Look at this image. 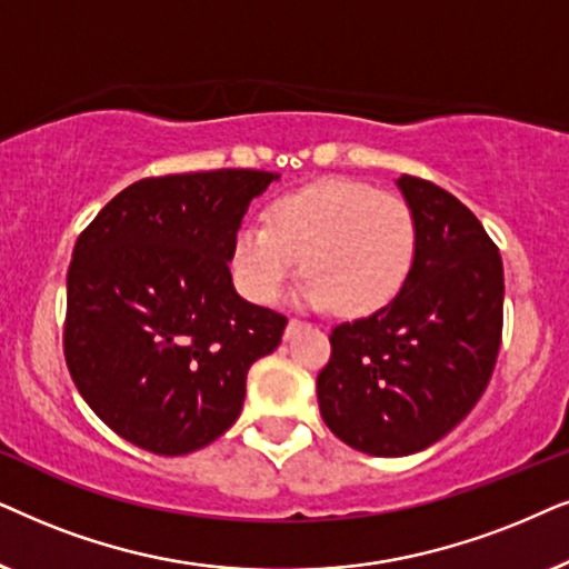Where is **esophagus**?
Masks as SVG:
<instances>
[{
    "label": "esophagus",
    "instance_id": "1",
    "mask_svg": "<svg viewBox=\"0 0 569 569\" xmlns=\"http://www.w3.org/2000/svg\"><path fill=\"white\" fill-rule=\"evenodd\" d=\"M299 328H301V320H297V317H291L289 325H286V338H291Z\"/></svg>",
    "mask_w": 569,
    "mask_h": 569
}]
</instances>
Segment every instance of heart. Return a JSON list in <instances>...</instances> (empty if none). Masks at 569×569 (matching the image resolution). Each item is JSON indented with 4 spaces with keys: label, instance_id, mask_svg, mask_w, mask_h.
I'll use <instances>...</instances> for the list:
<instances>
[{
    "label": "heart",
    "instance_id": "obj_1",
    "mask_svg": "<svg viewBox=\"0 0 569 569\" xmlns=\"http://www.w3.org/2000/svg\"><path fill=\"white\" fill-rule=\"evenodd\" d=\"M416 252L419 226L403 197L367 181L320 179L278 197L268 223H241L231 268L247 299L272 305L301 260L307 307L367 317L403 291Z\"/></svg>",
    "mask_w": 569,
    "mask_h": 569
}]
</instances>
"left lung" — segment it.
I'll return each mask as SVG.
<instances>
[{
    "label": "left lung",
    "instance_id": "8db88e82",
    "mask_svg": "<svg viewBox=\"0 0 569 569\" xmlns=\"http://www.w3.org/2000/svg\"><path fill=\"white\" fill-rule=\"evenodd\" d=\"M419 226L403 291L380 312L330 332L317 375L328 429L377 458L419 452L471 413L502 343V257L458 197L419 177L398 179Z\"/></svg>",
    "mask_w": 569,
    "mask_h": 569
}]
</instances>
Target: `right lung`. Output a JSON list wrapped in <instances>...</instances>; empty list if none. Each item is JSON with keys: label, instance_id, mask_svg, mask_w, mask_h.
Wrapping results in <instances>:
<instances>
[{"label": "right lung", "instance_id": "obj_1", "mask_svg": "<svg viewBox=\"0 0 569 569\" xmlns=\"http://www.w3.org/2000/svg\"><path fill=\"white\" fill-rule=\"evenodd\" d=\"M278 173L218 169L140 179L74 244L64 359L106 427L156 456H187L239 419L249 367L286 317L231 283L249 202Z\"/></svg>", "mask_w": 569, "mask_h": 569}]
</instances>
